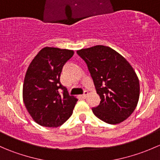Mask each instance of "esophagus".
<instances>
[{"label": "esophagus", "instance_id": "34e87169", "mask_svg": "<svg viewBox=\"0 0 160 160\" xmlns=\"http://www.w3.org/2000/svg\"><path fill=\"white\" fill-rule=\"evenodd\" d=\"M88 95V92L87 91V90H85V91L83 92V94L81 95V98H86Z\"/></svg>", "mask_w": 160, "mask_h": 160}]
</instances>
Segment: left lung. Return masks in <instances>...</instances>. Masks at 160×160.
Listing matches in <instances>:
<instances>
[{"instance_id": "8db88e82", "label": "left lung", "mask_w": 160, "mask_h": 160, "mask_svg": "<svg viewBox=\"0 0 160 160\" xmlns=\"http://www.w3.org/2000/svg\"><path fill=\"white\" fill-rule=\"evenodd\" d=\"M77 53L86 62L101 98L99 105L92 108L93 114L111 125L125 121L139 98V81L129 62L108 46H95Z\"/></svg>"}]
</instances>
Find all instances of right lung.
Segmentation results:
<instances>
[{
	"label": "right lung",
	"instance_id": "right-lung-1",
	"mask_svg": "<svg viewBox=\"0 0 160 160\" xmlns=\"http://www.w3.org/2000/svg\"><path fill=\"white\" fill-rule=\"evenodd\" d=\"M73 51L45 47L28 67L23 85V101L36 123L44 127L62 125L72 115L78 100L60 83L64 65Z\"/></svg>",
	"mask_w": 160,
	"mask_h": 160
}]
</instances>
